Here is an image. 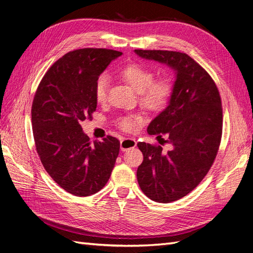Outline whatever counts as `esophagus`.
Segmentation results:
<instances>
[{
	"mask_svg": "<svg viewBox=\"0 0 253 253\" xmlns=\"http://www.w3.org/2000/svg\"><path fill=\"white\" fill-rule=\"evenodd\" d=\"M137 146V142L132 138H125L121 141V151L126 152Z\"/></svg>",
	"mask_w": 253,
	"mask_h": 253,
	"instance_id": "1",
	"label": "esophagus"
}]
</instances>
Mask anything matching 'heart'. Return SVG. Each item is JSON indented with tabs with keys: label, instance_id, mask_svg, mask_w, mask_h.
<instances>
[{
	"label": "heart",
	"instance_id": "obj_1",
	"mask_svg": "<svg viewBox=\"0 0 253 253\" xmlns=\"http://www.w3.org/2000/svg\"><path fill=\"white\" fill-rule=\"evenodd\" d=\"M120 76L127 83L130 84L140 95V101L145 108L157 110L163 108L171 94V84L166 78H158L154 80V74L151 69L140 64L127 65L120 71ZM109 79L102 74L96 79L94 95L98 103L107 100ZM135 125V120L129 116L121 118L119 126L123 130L130 131Z\"/></svg>",
	"mask_w": 253,
	"mask_h": 253
}]
</instances>
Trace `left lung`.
I'll list each match as a JSON object with an SVG mask.
<instances>
[{
	"instance_id": "left-lung-1",
	"label": "left lung",
	"mask_w": 253,
	"mask_h": 253,
	"mask_svg": "<svg viewBox=\"0 0 253 253\" xmlns=\"http://www.w3.org/2000/svg\"><path fill=\"white\" fill-rule=\"evenodd\" d=\"M142 59L175 71L168 106L147 127L148 134L167 135L171 151L139 142L143 163L137 170L141 190L159 203H170L192 191L210 171L222 133L221 99L206 70L182 52L134 50Z\"/></svg>"
}]
</instances>
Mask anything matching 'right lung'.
Listing matches in <instances>:
<instances>
[{"instance_id": "obj_1", "label": "right lung", "mask_w": 253, "mask_h": 253, "mask_svg": "<svg viewBox=\"0 0 253 253\" xmlns=\"http://www.w3.org/2000/svg\"><path fill=\"white\" fill-rule=\"evenodd\" d=\"M122 54L96 48L70 51L49 68L36 90L32 126L38 156L54 182L77 197L102 189L119 156L118 139L108 135L92 143L81 123L96 110V79Z\"/></svg>"}]
</instances>
